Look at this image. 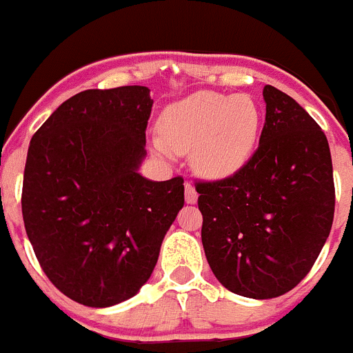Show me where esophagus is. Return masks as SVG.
Wrapping results in <instances>:
<instances>
[{"label": "esophagus", "instance_id": "esophagus-1", "mask_svg": "<svg viewBox=\"0 0 353 353\" xmlns=\"http://www.w3.org/2000/svg\"><path fill=\"white\" fill-rule=\"evenodd\" d=\"M185 201H187V203H191V205L198 201V192H196L194 185H192V183H189V182L185 183Z\"/></svg>", "mask_w": 353, "mask_h": 353}]
</instances>
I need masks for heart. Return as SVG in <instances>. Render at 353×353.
I'll return each mask as SVG.
<instances>
[{
	"instance_id": "obj_1",
	"label": "heart",
	"mask_w": 353,
	"mask_h": 353,
	"mask_svg": "<svg viewBox=\"0 0 353 353\" xmlns=\"http://www.w3.org/2000/svg\"><path fill=\"white\" fill-rule=\"evenodd\" d=\"M152 146L164 157L191 154L192 168L224 180L251 161L261 129L260 108L249 95L196 92L168 105Z\"/></svg>"
}]
</instances>
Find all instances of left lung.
Returning a JSON list of instances; mask_svg holds the SVG:
<instances>
[{
  "label": "left lung",
  "mask_w": 353,
  "mask_h": 353,
  "mask_svg": "<svg viewBox=\"0 0 353 353\" xmlns=\"http://www.w3.org/2000/svg\"><path fill=\"white\" fill-rule=\"evenodd\" d=\"M260 145L236 174L198 182L201 242L230 292L274 299L307 276L334 219L332 159L305 109L267 84Z\"/></svg>",
  "instance_id": "1"
}]
</instances>
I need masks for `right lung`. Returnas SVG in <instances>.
<instances>
[{
	"instance_id": "right-lung-1",
	"label": "right lung",
	"mask_w": 353,
	"mask_h": 353,
	"mask_svg": "<svg viewBox=\"0 0 353 353\" xmlns=\"http://www.w3.org/2000/svg\"><path fill=\"white\" fill-rule=\"evenodd\" d=\"M154 101L146 86L86 90L33 134L23 219L49 281L72 301L109 307L150 279L183 207V179L139 173Z\"/></svg>"
}]
</instances>
